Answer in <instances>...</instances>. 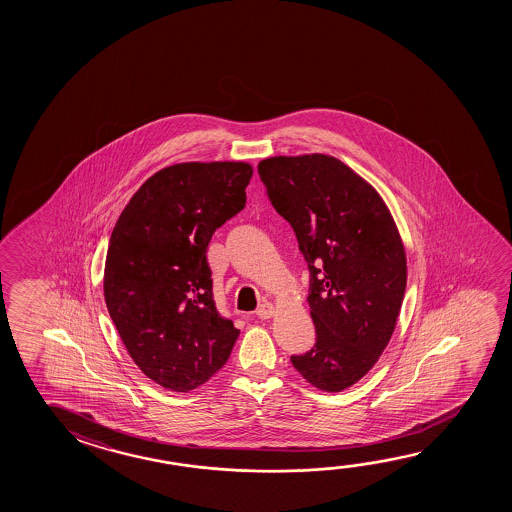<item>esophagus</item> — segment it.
<instances>
[{"mask_svg":"<svg viewBox=\"0 0 512 512\" xmlns=\"http://www.w3.org/2000/svg\"><path fill=\"white\" fill-rule=\"evenodd\" d=\"M275 312H277V309H275V305L273 303H262L260 305L259 309H257V316L262 319H269L273 318L275 316Z\"/></svg>","mask_w":512,"mask_h":512,"instance_id":"34e87169","label":"esophagus"}]
</instances>
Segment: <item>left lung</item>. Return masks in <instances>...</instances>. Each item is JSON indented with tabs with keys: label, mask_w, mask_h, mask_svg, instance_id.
Wrapping results in <instances>:
<instances>
[{
	"label": "left lung",
	"mask_w": 512,
	"mask_h": 512,
	"mask_svg": "<svg viewBox=\"0 0 512 512\" xmlns=\"http://www.w3.org/2000/svg\"><path fill=\"white\" fill-rule=\"evenodd\" d=\"M259 175L309 264L318 337L291 362L310 386L339 393L375 366L393 336L407 285L402 235L377 189L332 155L268 157Z\"/></svg>",
	"instance_id": "1"
}]
</instances>
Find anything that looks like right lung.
<instances>
[{"instance_id": "add662e5", "label": "right lung", "mask_w": 512, "mask_h": 512, "mask_svg": "<svg viewBox=\"0 0 512 512\" xmlns=\"http://www.w3.org/2000/svg\"><path fill=\"white\" fill-rule=\"evenodd\" d=\"M252 164L180 162L126 203L110 235L103 294L126 352L146 377L189 393L223 368L239 330L212 300L210 237L244 209Z\"/></svg>"}]
</instances>
